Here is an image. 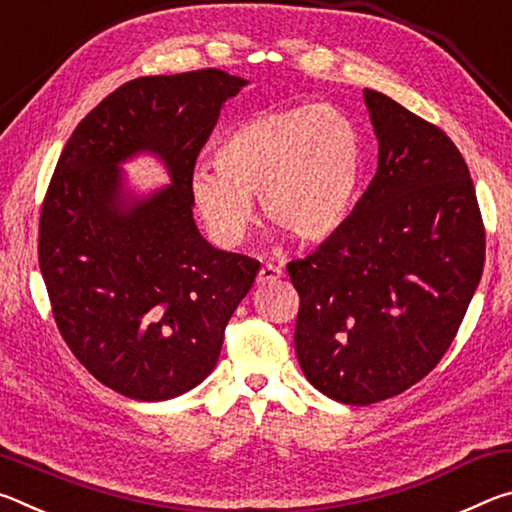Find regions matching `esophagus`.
I'll return each mask as SVG.
<instances>
[{
	"label": "esophagus",
	"instance_id": "esophagus-1",
	"mask_svg": "<svg viewBox=\"0 0 512 512\" xmlns=\"http://www.w3.org/2000/svg\"><path fill=\"white\" fill-rule=\"evenodd\" d=\"M282 273H284L282 266L264 264L262 268H259V273H257V284H271L275 280H280Z\"/></svg>",
	"mask_w": 512,
	"mask_h": 512
}]
</instances>
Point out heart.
<instances>
[{
  "instance_id": "1",
  "label": "heart",
  "mask_w": 512,
  "mask_h": 512,
  "mask_svg": "<svg viewBox=\"0 0 512 512\" xmlns=\"http://www.w3.org/2000/svg\"><path fill=\"white\" fill-rule=\"evenodd\" d=\"M214 171H198L192 196L216 237L239 241L259 196L266 221L300 241L332 237L350 216L363 171L354 121L332 106L268 110L221 137Z\"/></svg>"
}]
</instances>
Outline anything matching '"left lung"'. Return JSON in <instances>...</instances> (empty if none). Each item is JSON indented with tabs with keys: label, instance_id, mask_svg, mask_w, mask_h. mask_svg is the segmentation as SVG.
Wrapping results in <instances>:
<instances>
[{
	"label": "left lung",
	"instance_id": "1",
	"mask_svg": "<svg viewBox=\"0 0 512 512\" xmlns=\"http://www.w3.org/2000/svg\"><path fill=\"white\" fill-rule=\"evenodd\" d=\"M375 178L314 255L287 266L296 354L336 402L368 406L438 366L479 287L485 228L470 169L436 124L366 90Z\"/></svg>",
	"mask_w": 512,
	"mask_h": 512
}]
</instances>
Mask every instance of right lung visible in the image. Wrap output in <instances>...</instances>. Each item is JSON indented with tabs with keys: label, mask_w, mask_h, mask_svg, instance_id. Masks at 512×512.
<instances>
[{
	"label": "right lung",
	"mask_w": 512,
	"mask_h": 512,
	"mask_svg": "<svg viewBox=\"0 0 512 512\" xmlns=\"http://www.w3.org/2000/svg\"><path fill=\"white\" fill-rule=\"evenodd\" d=\"M246 83L216 67L128 81L76 126L49 180L38 262L51 314L85 370L131 400H171L210 375L259 271L207 244L192 210L198 153ZM146 148L174 185L121 211L116 162Z\"/></svg>",
	"instance_id": "right-lung-1"
}]
</instances>
